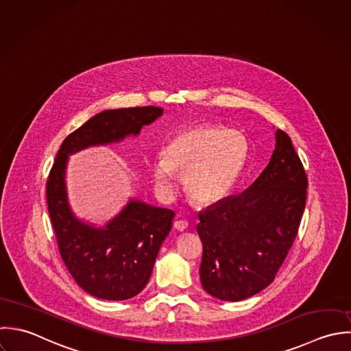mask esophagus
I'll use <instances>...</instances> for the list:
<instances>
[{"label": "esophagus", "mask_w": 351, "mask_h": 351, "mask_svg": "<svg viewBox=\"0 0 351 351\" xmlns=\"http://www.w3.org/2000/svg\"><path fill=\"white\" fill-rule=\"evenodd\" d=\"M174 228H176L178 232H184V230L188 228V221H184V219L176 221V222H174Z\"/></svg>", "instance_id": "esophagus-1"}]
</instances>
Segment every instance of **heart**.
<instances>
[{
    "label": "heart",
    "mask_w": 351,
    "mask_h": 351,
    "mask_svg": "<svg viewBox=\"0 0 351 351\" xmlns=\"http://www.w3.org/2000/svg\"><path fill=\"white\" fill-rule=\"evenodd\" d=\"M247 158L246 137L222 125L206 123L174 134L151 167L156 188L170 192L173 173L184 174L186 196L196 204L223 200L238 181Z\"/></svg>",
    "instance_id": "b5f03b06"
}]
</instances>
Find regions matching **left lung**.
Here are the masks:
<instances>
[{
  "mask_svg": "<svg viewBox=\"0 0 351 351\" xmlns=\"http://www.w3.org/2000/svg\"><path fill=\"white\" fill-rule=\"evenodd\" d=\"M268 166L241 195L199 214L203 242L200 279L223 301H241L265 289L298 234L308 177L291 138L280 129Z\"/></svg>",
  "mask_w": 351,
  "mask_h": 351,
  "instance_id": "obj_1",
  "label": "left lung"
}]
</instances>
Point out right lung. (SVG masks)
<instances>
[{"label":"right lung","mask_w":351,"mask_h":351,"mask_svg":"<svg viewBox=\"0 0 351 351\" xmlns=\"http://www.w3.org/2000/svg\"><path fill=\"white\" fill-rule=\"evenodd\" d=\"M162 113L160 108L144 106L106 110L90 118L65 137L49 173L46 200L60 254L76 283L97 298L129 300L145 287L174 213L132 200L105 229L77 221L66 200L68 155L138 134Z\"/></svg>","instance_id":"add662e5"}]
</instances>
